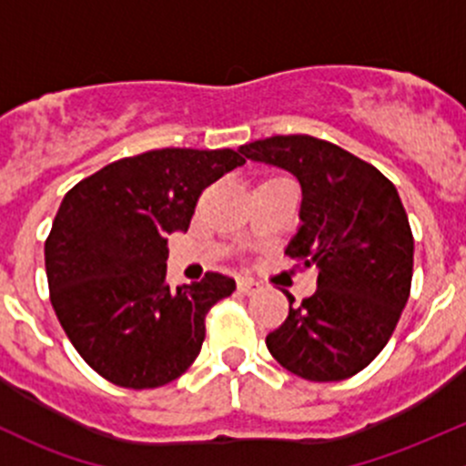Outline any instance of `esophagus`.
Segmentation results:
<instances>
[{"label": "esophagus", "instance_id": "1", "mask_svg": "<svg viewBox=\"0 0 466 466\" xmlns=\"http://www.w3.org/2000/svg\"><path fill=\"white\" fill-rule=\"evenodd\" d=\"M238 290L243 295H255L261 290V284L257 279H252V277H238Z\"/></svg>", "mask_w": 466, "mask_h": 466}]
</instances>
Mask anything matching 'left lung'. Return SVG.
I'll list each match as a JSON object with an SVG mask.
<instances>
[{
    "instance_id": "1",
    "label": "left lung",
    "mask_w": 466,
    "mask_h": 466,
    "mask_svg": "<svg viewBox=\"0 0 466 466\" xmlns=\"http://www.w3.org/2000/svg\"><path fill=\"white\" fill-rule=\"evenodd\" d=\"M255 162L286 168L302 185L298 234L286 255L316 268L318 290L266 336L268 351L307 380H342L388 345L410 295L412 241L392 182L365 159L311 135L241 146Z\"/></svg>"
}]
</instances>
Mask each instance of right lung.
<instances>
[{
	"instance_id": "right-lung-1",
	"label": "right lung",
	"mask_w": 466,
	"mask_h": 466,
	"mask_svg": "<svg viewBox=\"0 0 466 466\" xmlns=\"http://www.w3.org/2000/svg\"><path fill=\"white\" fill-rule=\"evenodd\" d=\"M246 164L238 150L159 148L116 159L65 194L45 241L49 298L83 360L121 388H159L189 370L205 318L232 277L167 281V234L187 232L203 189Z\"/></svg>"
}]
</instances>
